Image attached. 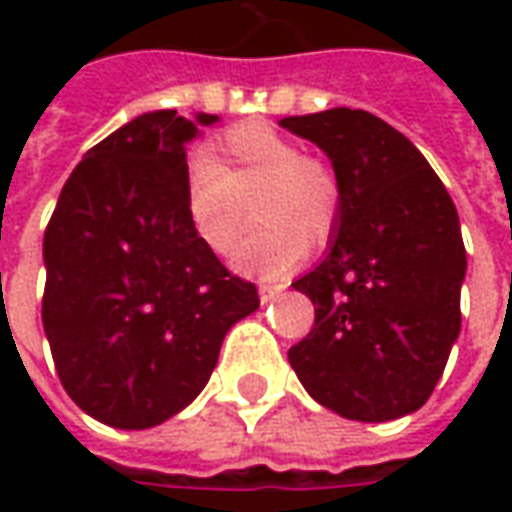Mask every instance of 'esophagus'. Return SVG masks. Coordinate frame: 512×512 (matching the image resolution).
Wrapping results in <instances>:
<instances>
[{
	"mask_svg": "<svg viewBox=\"0 0 512 512\" xmlns=\"http://www.w3.org/2000/svg\"><path fill=\"white\" fill-rule=\"evenodd\" d=\"M257 290H260V301H263V304H268V301L277 299L279 293L285 290V285H271V282H260V285H257Z\"/></svg>",
	"mask_w": 512,
	"mask_h": 512,
	"instance_id": "1",
	"label": "esophagus"
}]
</instances>
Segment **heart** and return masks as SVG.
Segmentation results:
<instances>
[{
	"label": "heart",
	"mask_w": 512,
	"mask_h": 512,
	"mask_svg": "<svg viewBox=\"0 0 512 512\" xmlns=\"http://www.w3.org/2000/svg\"><path fill=\"white\" fill-rule=\"evenodd\" d=\"M191 230L213 255H227L244 233L249 208L260 224L235 249L233 266L282 277L323 246L343 213V186L329 161L301 153L299 142L266 123L230 128L216 156L194 153L183 178Z\"/></svg>",
	"instance_id": "1"
}]
</instances>
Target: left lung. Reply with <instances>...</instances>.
I'll list each match as a JSON object with an SVG mask.
<instances>
[{"label": "left lung", "mask_w": 512, "mask_h": 512, "mask_svg": "<svg viewBox=\"0 0 512 512\" xmlns=\"http://www.w3.org/2000/svg\"><path fill=\"white\" fill-rule=\"evenodd\" d=\"M279 126L321 147L343 186L329 255L293 282L315 304V326L290 365L340 417H406L425 406L461 332L458 211L425 156L381 117L340 106Z\"/></svg>", "instance_id": "obj_1"}]
</instances>
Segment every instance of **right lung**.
<instances>
[{
	"label": "right lung",
	"instance_id": "1",
	"mask_svg": "<svg viewBox=\"0 0 512 512\" xmlns=\"http://www.w3.org/2000/svg\"><path fill=\"white\" fill-rule=\"evenodd\" d=\"M219 117L147 112L87 150L43 235V329L65 392L142 430L208 384L224 334L260 307L186 216V142Z\"/></svg>",
	"mask_w": 512,
	"mask_h": 512
}]
</instances>
